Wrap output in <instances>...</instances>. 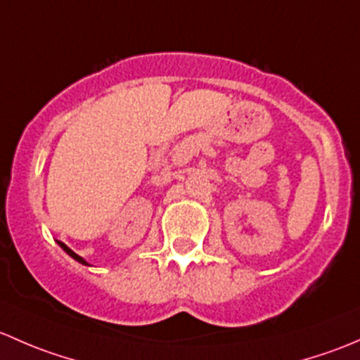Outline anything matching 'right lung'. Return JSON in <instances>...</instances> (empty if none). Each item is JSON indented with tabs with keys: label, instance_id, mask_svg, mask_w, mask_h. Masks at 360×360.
I'll list each match as a JSON object with an SVG mask.
<instances>
[{
	"label": "right lung",
	"instance_id": "obj_1",
	"mask_svg": "<svg viewBox=\"0 0 360 360\" xmlns=\"http://www.w3.org/2000/svg\"><path fill=\"white\" fill-rule=\"evenodd\" d=\"M57 243H58V246H60V248H62V250H64V251H65V253H68L70 258H74V260H76V262H79V263H81V265H90V263H88L86 260H84V258H83V257H79V255H76V253H74V251H72V250H70V248H69V246H65V244H64V243H60V240H57Z\"/></svg>",
	"mask_w": 360,
	"mask_h": 360
}]
</instances>
